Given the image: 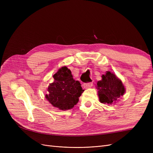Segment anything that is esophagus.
<instances>
[{"label":"esophagus","instance_id":"obj_1","mask_svg":"<svg viewBox=\"0 0 153 153\" xmlns=\"http://www.w3.org/2000/svg\"><path fill=\"white\" fill-rule=\"evenodd\" d=\"M92 82H89V83H85L84 84V87L85 89H88V88H90L92 85Z\"/></svg>","mask_w":153,"mask_h":153}]
</instances>
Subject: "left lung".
Segmentation results:
<instances>
[{
  "mask_svg": "<svg viewBox=\"0 0 153 153\" xmlns=\"http://www.w3.org/2000/svg\"><path fill=\"white\" fill-rule=\"evenodd\" d=\"M102 80L97 83L100 101L102 103L112 104L121 98L125 92L121 80L110 71L102 75Z\"/></svg>",
  "mask_w": 153,
  "mask_h": 153,
  "instance_id": "obj_1",
  "label": "left lung"
}]
</instances>
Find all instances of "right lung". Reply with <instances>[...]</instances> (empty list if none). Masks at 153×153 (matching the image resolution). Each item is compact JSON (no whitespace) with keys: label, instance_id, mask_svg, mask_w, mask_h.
Returning a JSON list of instances; mask_svg holds the SVG:
<instances>
[{"label":"right lung","instance_id":"obj_1","mask_svg":"<svg viewBox=\"0 0 153 153\" xmlns=\"http://www.w3.org/2000/svg\"><path fill=\"white\" fill-rule=\"evenodd\" d=\"M53 76L54 82L48 85V94H46L45 98L60 110L73 108L84 91L80 83L73 79L71 71L66 66L60 68Z\"/></svg>","mask_w":153,"mask_h":153}]
</instances>
